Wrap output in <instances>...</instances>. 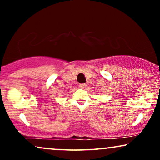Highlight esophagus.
<instances>
[{"label": "esophagus", "instance_id": "obj_1", "mask_svg": "<svg viewBox=\"0 0 160 160\" xmlns=\"http://www.w3.org/2000/svg\"><path fill=\"white\" fill-rule=\"evenodd\" d=\"M86 83L80 84V88H81V89H86Z\"/></svg>", "mask_w": 160, "mask_h": 160}]
</instances>
